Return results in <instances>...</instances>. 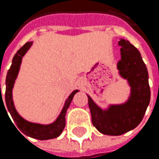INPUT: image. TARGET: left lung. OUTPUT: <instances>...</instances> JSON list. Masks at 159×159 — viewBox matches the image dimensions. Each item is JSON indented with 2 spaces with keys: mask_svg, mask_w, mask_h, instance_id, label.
Instances as JSON below:
<instances>
[{
  "mask_svg": "<svg viewBox=\"0 0 159 159\" xmlns=\"http://www.w3.org/2000/svg\"><path fill=\"white\" fill-rule=\"evenodd\" d=\"M119 45L121 60L117 68L132 87L130 100L124 105L112 106L109 111H103L88 96L93 126L100 133L108 135H121L137 127L143 119L151 97L148 70L140 52L123 39Z\"/></svg>",
  "mask_w": 159,
  "mask_h": 159,
  "instance_id": "8db88e82",
  "label": "left lung"
}]
</instances>
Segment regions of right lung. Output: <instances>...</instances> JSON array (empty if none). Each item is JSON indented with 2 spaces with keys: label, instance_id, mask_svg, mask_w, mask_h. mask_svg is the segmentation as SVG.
Instances as JSON below:
<instances>
[{
  "label": "right lung",
  "instance_id": "right-lung-1",
  "mask_svg": "<svg viewBox=\"0 0 159 159\" xmlns=\"http://www.w3.org/2000/svg\"><path fill=\"white\" fill-rule=\"evenodd\" d=\"M31 45H32L31 42L26 43V44L24 45L14 55L13 60H12V65L7 71V80H5V84H7V88H5V101L3 104L2 97L1 95L0 105L2 103L3 105V107L4 106L7 107V110H5V111H8L10 112L11 116L14 119L17 127L19 128V130L22 133H24L25 135H28L30 137H33L36 139H40V140L55 138V137L59 136L64 130V128L66 126V110H68V108L70 107V104L74 94L77 93L78 90H74L73 93L69 96L68 100H66L65 106L61 111V114L59 115V117L54 123H52L50 125H40V124L30 123V122H27L25 119H23L20 115L18 114V112L16 111V110L14 108V104L12 101V89H13V85L15 82V79L17 77L18 71H19V69H20L22 58ZM4 109H5V107H4Z\"/></svg>",
  "mask_w": 159,
  "mask_h": 159
}]
</instances>
